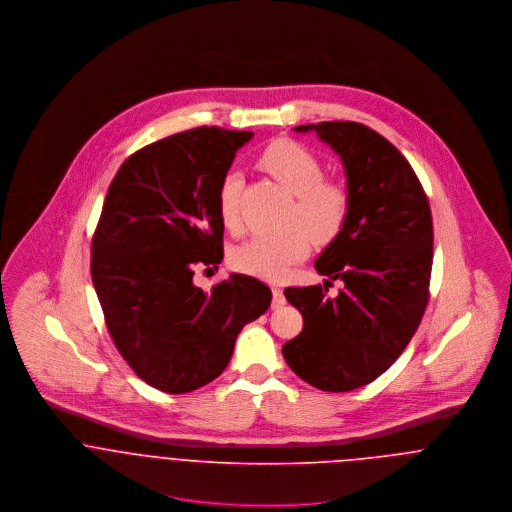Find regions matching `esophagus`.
I'll return each instance as SVG.
<instances>
[{"mask_svg":"<svg viewBox=\"0 0 512 512\" xmlns=\"http://www.w3.org/2000/svg\"><path fill=\"white\" fill-rule=\"evenodd\" d=\"M272 295H274V301H272V305H274V307H282V305L286 303V297H284L282 288H278V286H272Z\"/></svg>","mask_w":512,"mask_h":512,"instance_id":"obj_1","label":"esophagus"}]
</instances>
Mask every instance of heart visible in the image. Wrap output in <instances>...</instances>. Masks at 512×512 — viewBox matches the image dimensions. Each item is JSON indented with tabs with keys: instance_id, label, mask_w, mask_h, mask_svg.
<instances>
[{
	"instance_id": "1",
	"label": "heart",
	"mask_w": 512,
	"mask_h": 512,
	"mask_svg": "<svg viewBox=\"0 0 512 512\" xmlns=\"http://www.w3.org/2000/svg\"><path fill=\"white\" fill-rule=\"evenodd\" d=\"M260 167L268 171L293 197V230L286 236H256L232 252V264L250 276L282 280L293 264L309 254V238L317 244L333 242L349 217L351 199L343 185L323 179L321 161L292 140H278L260 155ZM240 177L228 173L219 189V215L228 230H238Z\"/></svg>"
}]
</instances>
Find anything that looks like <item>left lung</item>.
<instances>
[{"instance_id": "8db88e82", "label": "left lung", "mask_w": 512, "mask_h": 512, "mask_svg": "<svg viewBox=\"0 0 512 512\" xmlns=\"http://www.w3.org/2000/svg\"><path fill=\"white\" fill-rule=\"evenodd\" d=\"M317 134L343 163L349 217L341 234L315 260L323 286L288 288L303 315V331L284 345L293 372L327 392L372 382L414 337L426 303L434 256L432 213L406 157L359 122L293 128ZM333 279L346 290L324 293Z\"/></svg>"}]
</instances>
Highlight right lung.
Here are the masks:
<instances>
[{"instance_id":"obj_1","label":"right lung","mask_w":512,"mask_h":512,"mask_svg":"<svg viewBox=\"0 0 512 512\" xmlns=\"http://www.w3.org/2000/svg\"><path fill=\"white\" fill-rule=\"evenodd\" d=\"M252 132L195 128L130 155L118 169L92 240V284L114 345L149 386L183 394L230 363L242 327L270 288L232 272L211 292L195 266L222 262L219 189Z\"/></svg>"}]
</instances>
